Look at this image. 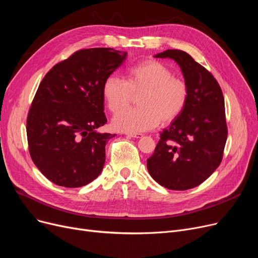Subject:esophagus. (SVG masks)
<instances>
[{
  "label": "esophagus",
  "mask_w": 258,
  "mask_h": 258,
  "mask_svg": "<svg viewBox=\"0 0 258 258\" xmlns=\"http://www.w3.org/2000/svg\"><path fill=\"white\" fill-rule=\"evenodd\" d=\"M126 136L128 138H133V139H141L143 137V134L141 133H126Z\"/></svg>",
  "instance_id": "esophagus-1"
}]
</instances>
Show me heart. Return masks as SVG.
<instances>
[{"label":"heart","mask_w":258,"mask_h":258,"mask_svg":"<svg viewBox=\"0 0 258 258\" xmlns=\"http://www.w3.org/2000/svg\"><path fill=\"white\" fill-rule=\"evenodd\" d=\"M103 96L108 109L117 112L112 127L120 132L140 133L168 125L185 109L189 88L185 80L157 59H146L129 68L126 80L109 76L103 84ZM139 96L138 108L122 109Z\"/></svg>","instance_id":"obj_1"}]
</instances>
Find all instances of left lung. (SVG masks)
<instances>
[{
  "mask_svg": "<svg viewBox=\"0 0 258 258\" xmlns=\"http://www.w3.org/2000/svg\"><path fill=\"white\" fill-rule=\"evenodd\" d=\"M179 65L189 97L181 114L164 129L147 159L152 178L170 190L198 187L222 163L228 137L223 91L211 73L177 49L157 53Z\"/></svg>",
  "mask_w": 258,
  "mask_h": 258,
  "instance_id": "obj_1",
  "label": "left lung"
}]
</instances>
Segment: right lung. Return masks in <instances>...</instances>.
Instances as JSON below:
<instances>
[{
	"label": "right lung",
	"mask_w": 258,
	"mask_h": 258,
	"mask_svg": "<svg viewBox=\"0 0 258 258\" xmlns=\"http://www.w3.org/2000/svg\"><path fill=\"white\" fill-rule=\"evenodd\" d=\"M112 48L82 49L54 65L41 82L27 116L32 162L55 185L79 188L105 164L107 122L103 84L126 58Z\"/></svg>",
	"instance_id": "add662e5"
}]
</instances>
